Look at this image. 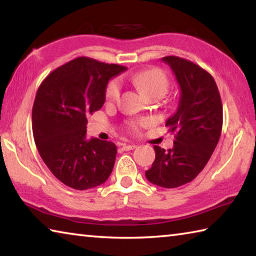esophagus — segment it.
I'll list each match as a JSON object with an SVG mask.
<instances>
[{"mask_svg": "<svg viewBox=\"0 0 256 256\" xmlns=\"http://www.w3.org/2000/svg\"><path fill=\"white\" fill-rule=\"evenodd\" d=\"M136 144H123V150L128 151V150H133L136 149Z\"/></svg>", "mask_w": 256, "mask_h": 256, "instance_id": "1", "label": "esophagus"}]
</instances>
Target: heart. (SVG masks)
<instances>
[{
  "label": "heart",
  "mask_w": 256,
  "mask_h": 256,
  "mask_svg": "<svg viewBox=\"0 0 256 256\" xmlns=\"http://www.w3.org/2000/svg\"><path fill=\"white\" fill-rule=\"evenodd\" d=\"M132 81L136 84L138 89L144 92L146 97L154 96V94H160L164 96L170 88V79L166 72L160 68H144L134 73L132 76ZM120 94V82L118 79L112 80L106 88V100L115 102L118 100ZM150 120L144 118L138 120H133L130 123V128L133 132H138L141 128L148 126Z\"/></svg>",
  "instance_id": "1"
}]
</instances>
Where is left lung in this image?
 <instances>
[{"instance_id":"obj_1","label":"left lung","mask_w":256,"mask_h":256,"mask_svg":"<svg viewBox=\"0 0 256 256\" xmlns=\"http://www.w3.org/2000/svg\"><path fill=\"white\" fill-rule=\"evenodd\" d=\"M180 88L177 110L166 126L175 132L172 149L154 146L156 159L146 177L150 183L175 188L192 182L209 162L222 130V104L209 72L178 56L162 58Z\"/></svg>"}]
</instances>
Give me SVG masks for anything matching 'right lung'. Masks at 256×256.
Wrapping results in <instances>:
<instances>
[{"label": "right lung", "instance_id": "obj_1", "mask_svg": "<svg viewBox=\"0 0 256 256\" xmlns=\"http://www.w3.org/2000/svg\"><path fill=\"white\" fill-rule=\"evenodd\" d=\"M125 70L81 56L50 72L37 90L34 144L48 170L68 188H96L112 174L116 146L97 138L88 140L86 118L102 107L108 80Z\"/></svg>", "mask_w": 256, "mask_h": 256}]
</instances>
